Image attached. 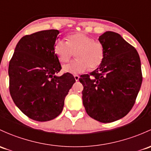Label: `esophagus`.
<instances>
[{
	"mask_svg": "<svg viewBox=\"0 0 151 151\" xmlns=\"http://www.w3.org/2000/svg\"><path fill=\"white\" fill-rule=\"evenodd\" d=\"M74 79H75V80L77 81H77H79V79H80V76L74 75Z\"/></svg>",
	"mask_w": 151,
	"mask_h": 151,
	"instance_id": "esophagus-1",
	"label": "esophagus"
}]
</instances>
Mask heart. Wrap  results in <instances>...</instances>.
<instances>
[{
    "label": "heart",
    "mask_w": 151,
    "mask_h": 151,
    "mask_svg": "<svg viewBox=\"0 0 151 151\" xmlns=\"http://www.w3.org/2000/svg\"><path fill=\"white\" fill-rule=\"evenodd\" d=\"M53 52L61 63H66L74 53L77 59L63 66V70L71 74H79L94 70L101 66L105 56L101 42L83 32H74L66 37V41L58 40L53 45Z\"/></svg>",
    "instance_id": "b5f03b06"
}]
</instances>
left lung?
Instances as JSON below:
<instances>
[{"mask_svg":"<svg viewBox=\"0 0 151 151\" xmlns=\"http://www.w3.org/2000/svg\"><path fill=\"white\" fill-rule=\"evenodd\" d=\"M98 40L104 48V61L80 82L87 114L109 123L123 118L134 106L142 81L141 63L136 49L118 33L106 32Z\"/></svg>","mask_w":151,"mask_h":151,"instance_id":"left-lung-1","label":"left lung"}]
</instances>
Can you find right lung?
<instances>
[{
  "label": "right lung",
  "mask_w": 151,
  "mask_h": 151,
  "mask_svg": "<svg viewBox=\"0 0 151 151\" xmlns=\"http://www.w3.org/2000/svg\"><path fill=\"white\" fill-rule=\"evenodd\" d=\"M59 31H40L20 39L9 62V91L16 106L35 121L47 122L61 113L75 82L72 74L55 75L61 69L53 45Z\"/></svg>",
  "instance_id": "right-lung-1"
}]
</instances>
